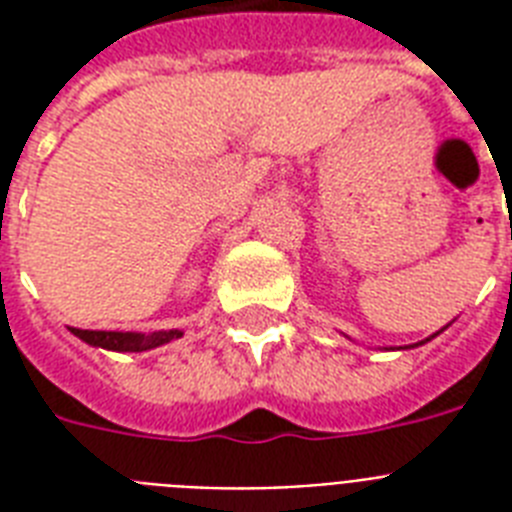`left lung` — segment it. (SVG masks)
Returning <instances> with one entry per match:
<instances>
[{
  "instance_id": "1",
  "label": "left lung",
  "mask_w": 512,
  "mask_h": 512,
  "mask_svg": "<svg viewBox=\"0 0 512 512\" xmlns=\"http://www.w3.org/2000/svg\"><path fill=\"white\" fill-rule=\"evenodd\" d=\"M446 327H449V324H446ZM446 327H444V329H446ZM444 329H438L436 335H430V337H425V340H420V342H414V345H409V348H417V345H425V342H430V340H433V337H438V335H441V332H444Z\"/></svg>"
}]
</instances>
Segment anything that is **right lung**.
Returning a JSON list of instances; mask_svg holds the SVG:
<instances>
[{
    "mask_svg": "<svg viewBox=\"0 0 512 512\" xmlns=\"http://www.w3.org/2000/svg\"><path fill=\"white\" fill-rule=\"evenodd\" d=\"M71 329V335H76L82 342L92 345V348L116 350V353H143V350L162 348L167 342L183 337V329H162V332H92V329Z\"/></svg>",
    "mask_w": 512,
    "mask_h": 512,
    "instance_id": "obj_1",
    "label": "right lung"
}]
</instances>
